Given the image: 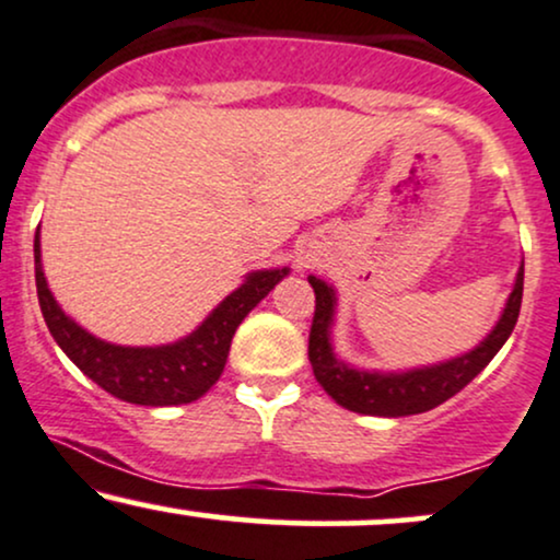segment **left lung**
<instances>
[{"mask_svg": "<svg viewBox=\"0 0 560 560\" xmlns=\"http://www.w3.org/2000/svg\"><path fill=\"white\" fill-rule=\"evenodd\" d=\"M308 282L317 295L312 335H308V361H312L314 377L322 390L348 411L398 419L424 413L445 404L458 390H464L501 351L509 335L514 332L518 308H522L524 261L518 265L514 288L505 299L501 317L477 346L451 359L435 361V364H419L409 370H364V366L340 359L332 340L335 317H338V291L317 275H308Z\"/></svg>", "mask_w": 560, "mask_h": 560, "instance_id": "obj_1", "label": "left lung"}]
</instances>
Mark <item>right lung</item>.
I'll list each match as a JSON object with an SVG mask.
<instances>
[{"instance_id": "1", "label": "right lung", "mask_w": 560, "mask_h": 560, "mask_svg": "<svg viewBox=\"0 0 560 560\" xmlns=\"http://www.w3.org/2000/svg\"><path fill=\"white\" fill-rule=\"evenodd\" d=\"M33 259H36L38 306H42L51 338L62 348L65 357L109 396L125 404L151 406V409L199 400L225 370L230 343L241 322L291 272V267L248 272L241 285L196 325V330L173 343L120 346L96 338L62 312L44 278L38 233L33 241Z\"/></svg>"}]
</instances>
